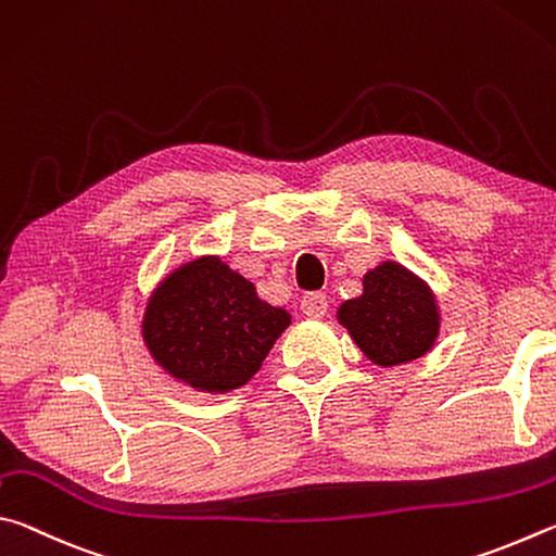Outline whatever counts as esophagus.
Wrapping results in <instances>:
<instances>
[{
  "label": "esophagus",
  "instance_id": "34e87169",
  "mask_svg": "<svg viewBox=\"0 0 556 556\" xmlns=\"http://www.w3.org/2000/svg\"><path fill=\"white\" fill-rule=\"evenodd\" d=\"M300 307L307 317H325L327 313V295L325 293H307L300 300Z\"/></svg>",
  "mask_w": 556,
  "mask_h": 556
}]
</instances>
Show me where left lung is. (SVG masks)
<instances>
[{
    "label": "left lung",
    "instance_id": "8db88e82",
    "mask_svg": "<svg viewBox=\"0 0 556 556\" xmlns=\"http://www.w3.org/2000/svg\"><path fill=\"white\" fill-rule=\"evenodd\" d=\"M337 315L358 349L378 366L425 356L440 334L432 293L395 261L368 270L364 295L346 300Z\"/></svg>",
    "mask_w": 556,
    "mask_h": 556
}]
</instances>
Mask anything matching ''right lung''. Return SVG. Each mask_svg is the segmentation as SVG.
<instances>
[{
  "mask_svg": "<svg viewBox=\"0 0 556 556\" xmlns=\"http://www.w3.org/2000/svg\"><path fill=\"white\" fill-rule=\"evenodd\" d=\"M288 325L286 309L263 303L247 278L204 256L163 280L141 327L149 352L173 378L224 393L258 371Z\"/></svg>",
  "mask_w": 556,
  "mask_h": 556,
  "instance_id": "1",
  "label": "right lung"
}]
</instances>
